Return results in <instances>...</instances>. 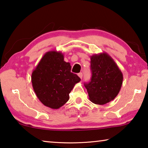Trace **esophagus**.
Returning a JSON list of instances; mask_svg holds the SVG:
<instances>
[{
	"instance_id": "esophagus-1",
	"label": "esophagus",
	"mask_w": 148,
	"mask_h": 148,
	"mask_svg": "<svg viewBox=\"0 0 148 148\" xmlns=\"http://www.w3.org/2000/svg\"><path fill=\"white\" fill-rule=\"evenodd\" d=\"M78 76L79 77V78H80L81 79L82 78V76H83V74H82V72H79V73L78 74Z\"/></svg>"
}]
</instances>
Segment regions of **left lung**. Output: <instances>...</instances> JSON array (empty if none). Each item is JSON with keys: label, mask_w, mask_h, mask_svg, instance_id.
<instances>
[{"label": "left lung", "mask_w": 148, "mask_h": 148, "mask_svg": "<svg viewBox=\"0 0 148 148\" xmlns=\"http://www.w3.org/2000/svg\"><path fill=\"white\" fill-rule=\"evenodd\" d=\"M91 81L84 84L89 99L93 103L104 105L119 94L123 75L114 60L107 53L91 56Z\"/></svg>", "instance_id": "left-lung-1"}]
</instances>
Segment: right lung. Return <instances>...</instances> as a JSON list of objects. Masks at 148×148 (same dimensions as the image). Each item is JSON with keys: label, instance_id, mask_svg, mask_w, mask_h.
Wrapping results in <instances>:
<instances>
[{"label": "right lung", "instance_id": "1", "mask_svg": "<svg viewBox=\"0 0 148 148\" xmlns=\"http://www.w3.org/2000/svg\"><path fill=\"white\" fill-rule=\"evenodd\" d=\"M81 79L71 72V66L61 52H47L32 74L34 90L46 107L58 109L69 99V93Z\"/></svg>", "mask_w": 148, "mask_h": 148}]
</instances>
